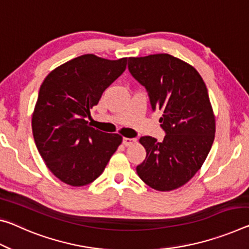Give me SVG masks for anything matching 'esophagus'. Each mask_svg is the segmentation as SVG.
I'll return each mask as SVG.
<instances>
[{
  "label": "esophagus",
  "mask_w": 249,
  "mask_h": 249,
  "mask_svg": "<svg viewBox=\"0 0 249 249\" xmlns=\"http://www.w3.org/2000/svg\"><path fill=\"white\" fill-rule=\"evenodd\" d=\"M135 142H136L135 139H128V137H124L123 139V144L125 146H131L135 143Z\"/></svg>",
  "instance_id": "34e87169"
}]
</instances>
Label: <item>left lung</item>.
<instances>
[{
    "label": "left lung",
    "instance_id": "obj_1",
    "mask_svg": "<svg viewBox=\"0 0 249 249\" xmlns=\"http://www.w3.org/2000/svg\"><path fill=\"white\" fill-rule=\"evenodd\" d=\"M128 70L145 86L152 109L161 112L163 142L143 136L146 159L136 167L141 179L156 191L183 186L199 171L215 139V115L199 73L169 54L129 57Z\"/></svg>",
    "mask_w": 249,
    "mask_h": 249
}]
</instances>
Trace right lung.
<instances>
[{
	"label": "right lung",
	"instance_id": "right-lung-1",
	"mask_svg": "<svg viewBox=\"0 0 249 249\" xmlns=\"http://www.w3.org/2000/svg\"><path fill=\"white\" fill-rule=\"evenodd\" d=\"M127 57L85 54L51 72L39 88L32 115L35 144L54 176L71 186L95 180L123 137L89 125L86 118L104 90L124 72Z\"/></svg>",
	"mask_w": 249,
	"mask_h": 249
}]
</instances>
